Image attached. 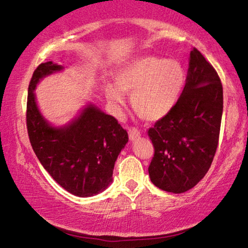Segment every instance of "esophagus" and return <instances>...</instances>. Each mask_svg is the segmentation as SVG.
<instances>
[{"label": "esophagus", "mask_w": 248, "mask_h": 248, "mask_svg": "<svg viewBox=\"0 0 248 248\" xmlns=\"http://www.w3.org/2000/svg\"><path fill=\"white\" fill-rule=\"evenodd\" d=\"M128 135H129L130 140L134 141V140H136L138 138H140L141 134H140V130H139L138 128L129 127V128H128Z\"/></svg>", "instance_id": "esophagus-1"}]
</instances>
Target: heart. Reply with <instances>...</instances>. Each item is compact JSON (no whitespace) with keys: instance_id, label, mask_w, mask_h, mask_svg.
I'll return each mask as SVG.
<instances>
[{"instance_id":"1","label":"heart","mask_w":248,"mask_h":248,"mask_svg":"<svg viewBox=\"0 0 248 248\" xmlns=\"http://www.w3.org/2000/svg\"><path fill=\"white\" fill-rule=\"evenodd\" d=\"M107 85L106 95L115 106L124 104L130 94L134 112L147 121L166 116L175 106L186 82V72L177 61L157 56H143L127 62Z\"/></svg>"}]
</instances>
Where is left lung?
Listing matches in <instances>:
<instances>
[{
    "mask_svg": "<svg viewBox=\"0 0 248 248\" xmlns=\"http://www.w3.org/2000/svg\"><path fill=\"white\" fill-rule=\"evenodd\" d=\"M221 115L220 78L193 47L183 92L171 110L148 130L154 146L148 171L156 186L182 193L205 176L218 147Z\"/></svg>",
    "mask_w": 248,
    "mask_h": 248,
    "instance_id": "1",
    "label": "left lung"
}]
</instances>
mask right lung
I'll return each instance as SVG.
<instances>
[{
  "mask_svg": "<svg viewBox=\"0 0 248 248\" xmlns=\"http://www.w3.org/2000/svg\"><path fill=\"white\" fill-rule=\"evenodd\" d=\"M62 70L61 65L46 62L33 72L28 91V135L37 158L59 186L78 197H91L112 183L128 134L114 116L92 104L66 126H51L37 107L33 91L41 79Z\"/></svg>",
  "mask_w": 248,
  "mask_h": 248,
  "instance_id": "add662e5",
  "label": "right lung"
}]
</instances>
